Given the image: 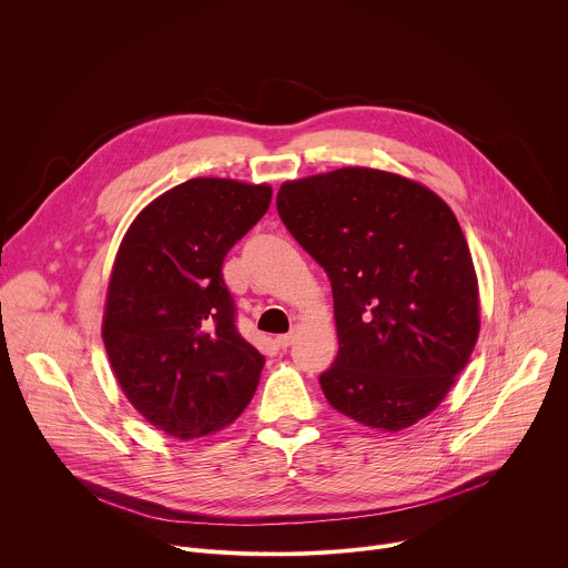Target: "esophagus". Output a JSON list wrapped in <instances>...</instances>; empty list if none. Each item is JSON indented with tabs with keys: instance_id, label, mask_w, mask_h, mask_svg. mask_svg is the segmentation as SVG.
Here are the masks:
<instances>
[{
	"instance_id": "34e87169",
	"label": "esophagus",
	"mask_w": 568,
	"mask_h": 568,
	"mask_svg": "<svg viewBox=\"0 0 568 568\" xmlns=\"http://www.w3.org/2000/svg\"><path fill=\"white\" fill-rule=\"evenodd\" d=\"M294 337H296V328H292L287 335H278V337H276V344H278L281 348H287V346L294 344Z\"/></svg>"
}]
</instances>
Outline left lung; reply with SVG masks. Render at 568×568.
I'll return each mask as SVG.
<instances>
[{
	"label": "left lung",
	"mask_w": 568,
	"mask_h": 568,
	"mask_svg": "<svg viewBox=\"0 0 568 568\" xmlns=\"http://www.w3.org/2000/svg\"><path fill=\"white\" fill-rule=\"evenodd\" d=\"M276 209L333 285L339 353L318 375L333 407L399 432L432 414L478 337V285L452 209L384 171L285 182Z\"/></svg>",
	"instance_id": "left-lung-1"
}]
</instances>
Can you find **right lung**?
<instances>
[{"label":"right lung","instance_id":"add662e5","mask_svg":"<svg viewBox=\"0 0 568 568\" xmlns=\"http://www.w3.org/2000/svg\"><path fill=\"white\" fill-rule=\"evenodd\" d=\"M270 202L267 184L189 180L150 202L121 242L103 342L132 407L169 436L226 427L258 386L265 357L235 328L222 263Z\"/></svg>","mask_w":568,"mask_h":568}]
</instances>
